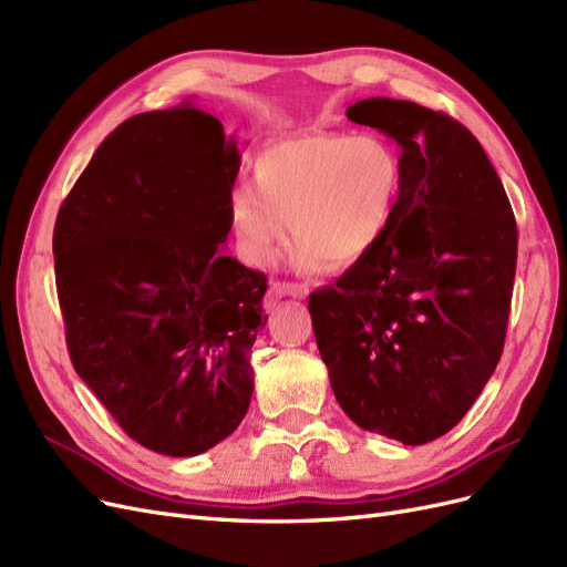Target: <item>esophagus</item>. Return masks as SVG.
Here are the masks:
<instances>
[{"mask_svg":"<svg viewBox=\"0 0 567 567\" xmlns=\"http://www.w3.org/2000/svg\"><path fill=\"white\" fill-rule=\"evenodd\" d=\"M310 290L302 284H271L269 288V300H281V298H305Z\"/></svg>","mask_w":567,"mask_h":567,"instance_id":"1","label":"esophagus"}]
</instances>
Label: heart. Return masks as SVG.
<instances>
[{"label": "heart", "mask_w": 567, "mask_h": 567, "mask_svg": "<svg viewBox=\"0 0 567 567\" xmlns=\"http://www.w3.org/2000/svg\"><path fill=\"white\" fill-rule=\"evenodd\" d=\"M404 169L394 146L373 134L310 132L267 146L252 188L231 196L229 217L244 260L274 262L293 227L296 271L357 265L383 241L400 208Z\"/></svg>", "instance_id": "obj_1"}]
</instances>
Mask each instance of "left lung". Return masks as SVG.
<instances>
[{"instance_id":"obj_1","label":"left lung","mask_w":567,"mask_h":567,"mask_svg":"<svg viewBox=\"0 0 567 567\" xmlns=\"http://www.w3.org/2000/svg\"><path fill=\"white\" fill-rule=\"evenodd\" d=\"M348 117L398 142L404 188L383 241L310 296L312 329L340 409L364 431L425 444L466 416L499 364L516 219L456 120L385 96Z\"/></svg>"}]
</instances>
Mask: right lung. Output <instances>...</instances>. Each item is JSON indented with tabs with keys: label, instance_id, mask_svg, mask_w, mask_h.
<instances>
[{
	"label": "right lung",
	"instance_id": "add662e5",
	"mask_svg": "<svg viewBox=\"0 0 567 567\" xmlns=\"http://www.w3.org/2000/svg\"><path fill=\"white\" fill-rule=\"evenodd\" d=\"M238 165L236 136L186 99L113 130L56 217L73 367L165 456L208 452L250 406L267 277L221 250Z\"/></svg>",
	"mask_w": 567,
	"mask_h": 567
}]
</instances>
